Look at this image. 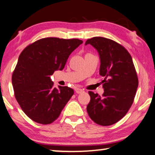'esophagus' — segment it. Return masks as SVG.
I'll list each match as a JSON object with an SVG mask.
<instances>
[{"label": "esophagus", "instance_id": "1", "mask_svg": "<svg viewBox=\"0 0 155 155\" xmlns=\"http://www.w3.org/2000/svg\"><path fill=\"white\" fill-rule=\"evenodd\" d=\"M74 91H75L76 93H82L84 92V91L83 89L79 88V87H76V88L74 89Z\"/></svg>", "mask_w": 155, "mask_h": 155}]
</instances>
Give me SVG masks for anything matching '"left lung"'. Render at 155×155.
<instances>
[{
	"instance_id": "8db88e82",
	"label": "left lung",
	"mask_w": 155,
	"mask_h": 155,
	"mask_svg": "<svg viewBox=\"0 0 155 155\" xmlns=\"http://www.w3.org/2000/svg\"><path fill=\"white\" fill-rule=\"evenodd\" d=\"M100 57V75L104 78L101 97L89 91L91 101L87 106L90 118L101 126L116 124L127 114L133 104L138 87V78L132 58L123 46L104 37L87 39Z\"/></svg>"
}]
</instances>
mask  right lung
Here are the masks:
<instances>
[{
    "label": "right lung",
    "mask_w": 155,
    "mask_h": 155,
    "mask_svg": "<svg viewBox=\"0 0 155 155\" xmlns=\"http://www.w3.org/2000/svg\"><path fill=\"white\" fill-rule=\"evenodd\" d=\"M83 43L78 39L49 37L27 46L19 55L12 85L19 106L34 121L49 124L60 116L74 91L54 87L50 75L64 68L69 56Z\"/></svg>",
    "instance_id": "add662e5"
}]
</instances>
